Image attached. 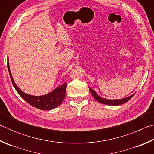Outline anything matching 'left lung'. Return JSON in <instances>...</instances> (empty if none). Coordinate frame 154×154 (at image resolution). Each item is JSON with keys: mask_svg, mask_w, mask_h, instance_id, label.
<instances>
[{"mask_svg": "<svg viewBox=\"0 0 154 154\" xmlns=\"http://www.w3.org/2000/svg\"><path fill=\"white\" fill-rule=\"evenodd\" d=\"M89 90L90 91L92 95L94 96L96 100L98 102L102 103V104H105V105H111V106H118V105H122V104L126 103L128 102L130 99H131L132 98L135 93H134L133 94L130 95L129 96H128L126 98H121V99H115V100H111V99H106V98H104L101 96H99L97 93H96L94 90H92V88L89 87Z\"/></svg>", "mask_w": 154, "mask_h": 154, "instance_id": "8db88e82", "label": "left lung"}]
</instances>
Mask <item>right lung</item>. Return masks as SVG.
I'll list each match as a JSON object with an SVG mask.
<instances>
[{
  "instance_id": "right-lung-1",
  "label": "right lung",
  "mask_w": 154,
  "mask_h": 154,
  "mask_svg": "<svg viewBox=\"0 0 154 154\" xmlns=\"http://www.w3.org/2000/svg\"><path fill=\"white\" fill-rule=\"evenodd\" d=\"M7 68H8L10 77H11V82L15 89L16 90L21 97L26 101L28 103H29L30 105L33 106L34 107L41 109V110H51V109H55L57 106H58L63 101L65 94H66V82H65L60 86L56 87L51 92L45 95L33 96L28 94L21 90L16 85V83H15L9 68V60L7 62Z\"/></svg>"
}]
</instances>
